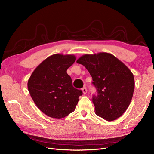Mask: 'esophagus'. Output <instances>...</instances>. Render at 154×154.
Here are the masks:
<instances>
[{"label":"esophagus","mask_w":154,"mask_h":154,"mask_svg":"<svg viewBox=\"0 0 154 154\" xmlns=\"http://www.w3.org/2000/svg\"><path fill=\"white\" fill-rule=\"evenodd\" d=\"M82 92H83V93L84 94H85L86 93H87V88L85 87H83V88H82Z\"/></svg>","instance_id":"esophagus-1"}]
</instances>
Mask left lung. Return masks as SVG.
Listing matches in <instances>:
<instances>
[{
  "label": "left lung",
  "mask_w": 154,
  "mask_h": 154,
  "mask_svg": "<svg viewBox=\"0 0 154 154\" xmlns=\"http://www.w3.org/2000/svg\"><path fill=\"white\" fill-rule=\"evenodd\" d=\"M76 62L88 70L97 89V96L92 97L96 114L108 122L122 116L130 103L134 91V78L130 70L108 53L86 54Z\"/></svg>",
  "instance_id": "obj_1"
}]
</instances>
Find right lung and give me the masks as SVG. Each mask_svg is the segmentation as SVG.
<instances>
[{"mask_svg":"<svg viewBox=\"0 0 154 154\" xmlns=\"http://www.w3.org/2000/svg\"><path fill=\"white\" fill-rule=\"evenodd\" d=\"M73 54H54L44 60L32 72L27 88L38 108L49 117L61 119L76 109L81 90L72 86L67 69L75 62Z\"/></svg>","mask_w":154,"mask_h":154,"instance_id":"right-lung-1","label":"right lung"}]
</instances>
